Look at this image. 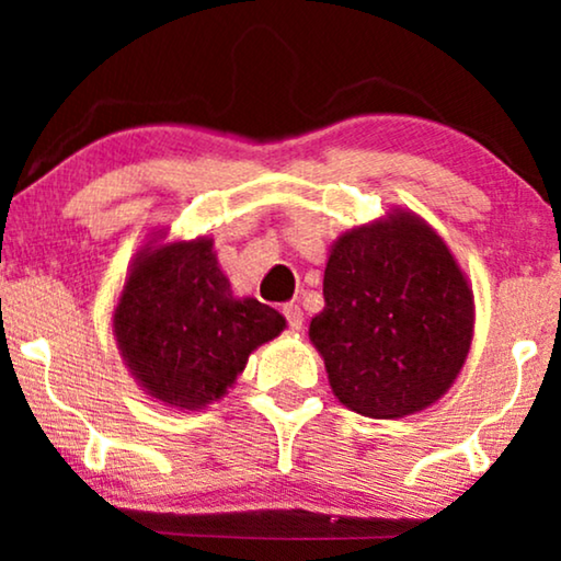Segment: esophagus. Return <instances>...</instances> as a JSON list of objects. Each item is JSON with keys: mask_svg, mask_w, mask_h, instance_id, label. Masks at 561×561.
<instances>
[{"mask_svg": "<svg viewBox=\"0 0 561 561\" xmlns=\"http://www.w3.org/2000/svg\"><path fill=\"white\" fill-rule=\"evenodd\" d=\"M283 317H286L290 329H301L304 311L298 309V304H283Z\"/></svg>", "mask_w": 561, "mask_h": 561, "instance_id": "esophagus-1", "label": "esophagus"}]
</instances>
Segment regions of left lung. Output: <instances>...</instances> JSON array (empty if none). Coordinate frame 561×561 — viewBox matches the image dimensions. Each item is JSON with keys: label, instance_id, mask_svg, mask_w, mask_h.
<instances>
[{"label": "left lung", "instance_id": "obj_1", "mask_svg": "<svg viewBox=\"0 0 561 561\" xmlns=\"http://www.w3.org/2000/svg\"><path fill=\"white\" fill-rule=\"evenodd\" d=\"M329 386L347 409L401 419L447 393L472 342V290L442 237L411 214L352 229L311 319Z\"/></svg>", "mask_w": 561, "mask_h": 561}]
</instances>
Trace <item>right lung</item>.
<instances>
[{"mask_svg":"<svg viewBox=\"0 0 561 561\" xmlns=\"http://www.w3.org/2000/svg\"><path fill=\"white\" fill-rule=\"evenodd\" d=\"M286 327L255 298H234L211 240L142 252L114 311L129 370L163 403L198 409L232 386L250 352Z\"/></svg>","mask_w":561,"mask_h":561,"instance_id":"add662e5","label":"right lung"}]
</instances>
